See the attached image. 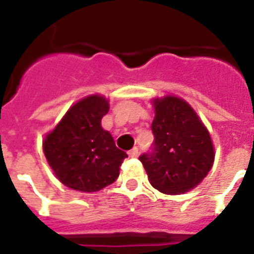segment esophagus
Listing matches in <instances>:
<instances>
[{"label": "esophagus", "instance_id": "34e87169", "mask_svg": "<svg viewBox=\"0 0 254 254\" xmlns=\"http://www.w3.org/2000/svg\"><path fill=\"white\" fill-rule=\"evenodd\" d=\"M129 158H137L138 156V149L137 147H133V149L131 150V151L128 152Z\"/></svg>", "mask_w": 254, "mask_h": 254}]
</instances>
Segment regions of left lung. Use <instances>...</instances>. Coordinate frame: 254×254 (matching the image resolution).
I'll list each match as a JSON object with an SVG mask.
<instances>
[{"label": "left lung", "mask_w": 254, "mask_h": 254, "mask_svg": "<svg viewBox=\"0 0 254 254\" xmlns=\"http://www.w3.org/2000/svg\"><path fill=\"white\" fill-rule=\"evenodd\" d=\"M154 147L140 161L151 186L165 194L193 190L208 174L215 150L207 128L193 108L178 96L167 95L152 102Z\"/></svg>", "instance_id": "obj_1"}]
</instances>
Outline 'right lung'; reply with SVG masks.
<instances>
[{"instance_id": "add662e5", "label": "right lung", "mask_w": 254, "mask_h": 254, "mask_svg": "<svg viewBox=\"0 0 254 254\" xmlns=\"http://www.w3.org/2000/svg\"><path fill=\"white\" fill-rule=\"evenodd\" d=\"M108 111L109 104L104 96H86L69 108L44 138L47 161L66 187L96 192L120 176V167L127 154L103 129L102 118Z\"/></svg>"}]
</instances>
